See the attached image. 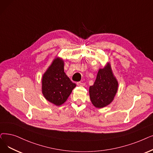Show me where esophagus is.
Wrapping results in <instances>:
<instances>
[{"label":"esophagus","instance_id":"esophagus-1","mask_svg":"<svg viewBox=\"0 0 153 153\" xmlns=\"http://www.w3.org/2000/svg\"><path fill=\"white\" fill-rule=\"evenodd\" d=\"M77 85H79V86H84V85H85V83H84V82H77Z\"/></svg>","mask_w":153,"mask_h":153}]
</instances>
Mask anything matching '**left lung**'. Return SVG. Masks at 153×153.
<instances>
[{"mask_svg":"<svg viewBox=\"0 0 153 153\" xmlns=\"http://www.w3.org/2000/svg\"><path fill=\"white\" fill-rule=\"evenodd\" d=\"M118 82L109 65L100 69L93 85L89 87L91 101L95 107L102 108L109 105L117 91Z\"/></svg>","mask_w":153,"mask_h":153,"instance_id":"obj_1","label":"left lung"}]
</instances>
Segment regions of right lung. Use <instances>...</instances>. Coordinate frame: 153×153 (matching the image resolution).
<instances>
[{
	"label": "right lung",
	"instance_id": "1",
	"mask_svg": "<svg viewBox=\"0 0 153 153\" xmlns=\"http://www.w3.org/2000/svg\"><path fill=\"white\" fill-rule=\"evenodd\" d=\"M42 94L47 100L56 105L64 103L76 84L65 74L64 61L54 59L42 77Z\"/></svg>",
	"mask_w": 153,
	"mask_h": 153
}]
</instances>
